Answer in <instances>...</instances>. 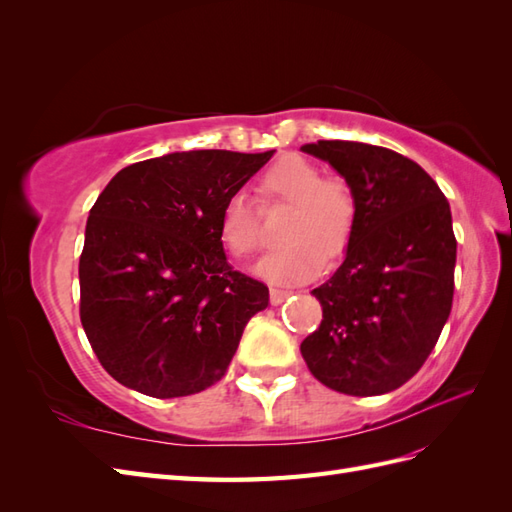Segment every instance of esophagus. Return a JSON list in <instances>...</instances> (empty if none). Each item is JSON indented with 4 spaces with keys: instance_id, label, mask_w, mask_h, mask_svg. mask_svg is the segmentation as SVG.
Wrapping results in <instances>:
<instances>
[{
    "instance_id": "obj_1",
    "label": "esophagus",
    "mask_w": 512,
    "mask_h": 512,
    "mask_svg": "<svg viewBox=\"0 0 512 512\" xmlns=\"http://www.w3.org/2000/svg\"><path fill=\"white\" fill-rule=\"evenodd\" d=\"M290 294H292V290L282 288V286H271V290H269V297H271V303H273V305L284 303V301L290 297Z\"/></svg>"
}]
</instances>
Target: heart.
<instances>
[{"mask_svg": "<svg viewBox=\"0 0 512 512\" xmlns=\"http://www.w3.org/2000/svg\"><path fill=\"white\" fill-rule=\"evenodd\" d=\"M265 200L292 205L282 237L286 245L262 256L256 273L275 284H299L316 277L324 258L342 254L356 226V196L342 177H324L322 168L301 156H284L258 183ZM218 237L224 250L245 260L258 250L256 213L243 194H230L220 209Z\"/></svg>", "mask_w": 512, "mask_h": 512, "instance_id": "b5f03b06", "label": "heart"}]
</instances>
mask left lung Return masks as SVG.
I'll return each instance as SVG.
<instances>
[{
    "mask_svg": "<svg viewBox=\"0 0 512 512\" xmlns=\"http://www.w3.org/2000/svg\"><path fill=\"white\" fill-rule=\"evenodd\" d=\"M301 151L329 162L356 196L346 258L312 290L322 322L301 354L333 391H395L423 367L451 314V207L438 183L397 151L354 141H318Z\"/></svg>",
    "mask_w": 512,
    "mask_h": 512,
    "instance_id": "8db88e82",
    "label": "left lung"
}]
</instances>
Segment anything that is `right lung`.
Here are the masks:
<instances>
[{"mask_svg":"<svg viewBox=\"0 0 512 512\" xmlns=\"http://www.w3.org/2000/svg\"><path fill=\"white\" fill-rule=\"evenodd\" d=\"M273 151H175L126 166L89 211L81 322L119 384L170 399L218 382L269 288L228 265L224 200Z\"/></svg>","mask_w":512,"mask_h":512,"instance_id":"1","label":"right lung"}]
</instances>
